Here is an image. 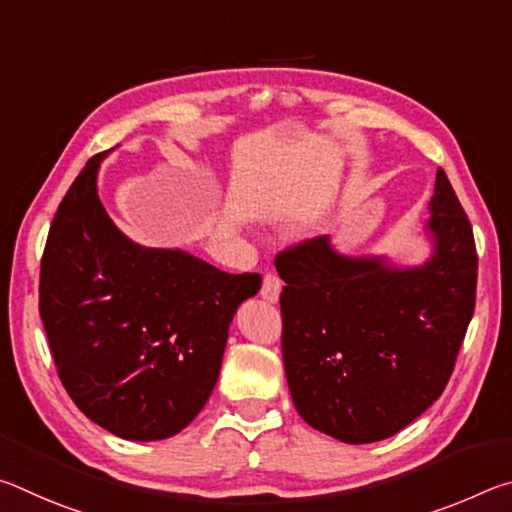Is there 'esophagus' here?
<instances>
[{
    "instance_id": "1",
    "label": "esophagus",
    "mask_w": 512,
    "mask_h": 512,
    "mask_svg": "<svg viewBox=\"0 0 512 512\" xmlns=\"http://www.w3.org/2000/svg\"><path fill=\"white\" fill-rule=\"evenodd\" d=\"M280 291H282V280L277 277L275 273H266L264 275V282H262V298L266 302H277V298H280Z\"/></svg>"
}]
</instances>
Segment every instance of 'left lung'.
Masks as SVG:
<instances>
[{
    "mask_svg": "<svg viewBox=\"0 0 512 512\" xmlns=\"http://www.w3.org/2000/svg\"><path fill=\"white\" fill-rule=\"evenodd\" d=\"M422 266L336 253L329 237L275 257L282 359L302 420L341 443L391 438L445 391L474 314L472 225L438 169Z\"/></svg>",
    "mask_w": 512,
    "mask_h": 512,
    "instance_id": "1",
    "label": "left lung"
}]
</instances>
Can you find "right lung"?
I'll return each instance as SVG.
<instances>
[{
    "instance_id": "right-lung-1",
    "label": "right lung",
    "mask_w": 512,
    "mask_h": 512,
    "mask_svg": "<svg viewBox=\"0 0 512 512\" xmlns=\"http://www.w3.org/2000/svg\"><path fill=\"white\" fill-rule=\"evenodd\" d=\"M90 158L40 262V318L67 395L126 440L176 436L210 400L237 307L262 287L185 250L146 248L103 210Z\"/></svg>"
}]
</instances>
